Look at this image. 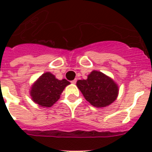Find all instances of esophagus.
<instances>
[{"instance_id": "34e87169", "label": "esophagus", "mask_w": 152, "mask_h": 152, "mask_svg": "<svg viewBox=\"0 0 152 152\" xmlns=\"http://www.w3.org/2000/svg\"><path fill=\"white\" fill-rule=\"evenodd\" d=\"M76 82H77V80L76 79H75V80H73V81H71V83H72V84H75V83H76Z\"/></svg>"}]
</instances>
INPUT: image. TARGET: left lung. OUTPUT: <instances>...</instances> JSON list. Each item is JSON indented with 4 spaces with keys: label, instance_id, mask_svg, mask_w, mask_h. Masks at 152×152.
Instances as JSON below:
<instances>
[{
    "label": "left lung",
    "instance_id": "obj_1",
    "mask_svg": "<svg viewBox=\"0 0 152 152\" xmlns=\"http://www.w3.org/2000/svg\"><path fill=\"white\" fill-rule=\"evenodd\" d=\"M77 88L87 102L97 108L109 105L118 94V86L110 77L100 71H92L86 80H78Z\"/></svg>",
    "mask_w": 152,
    "mask_h": 152
}]
</instances>
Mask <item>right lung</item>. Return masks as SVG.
Listing matches in <instances>:
<instances>
[{"instance_id": "right-lung-1", "label": "right lung", "mask_w": 152, "mask_h": 152, "mask_svg": "<svg viewBox=\"0 0 152 152\" xmlns=\"http://www.w3.org/2000/svg\"><path fill=\"white\" fill-rule=\"evenodd\" d=\"M69 84L67 80H58L52 74L47 72L31 87V98L40 106L50 107L58 100L64 88Z\"/></svg>"}]
</instances>
